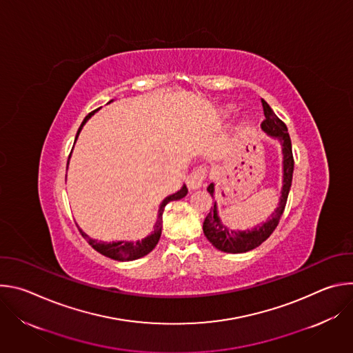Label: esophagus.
<instances>
[{"label":"esophagus","instance_id":"1","mask_svg":"<svg viewBox=\"0 0 353 353\" xmlns=\"http://www.w3.org/2000/svg\"><path fill=\"white\" fill-rule=\"evenodd\" d=\"M205 173L207 170L205 169H196V170H192L187 179H185V183H187V187L190 190H198L201 185H203V181L205 179Z\"/></svg>","mask_w":353,"mask_h":353}]
</instances>
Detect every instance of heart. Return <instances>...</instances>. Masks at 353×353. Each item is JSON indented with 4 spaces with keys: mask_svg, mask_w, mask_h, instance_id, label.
Instances as JSON below:
<instances>
[{
    "mask_svg": "<svg viewBox=\"0 0 353 353\" xmlns=\"http://www.w3.org/2000/svg\"><path fill=\"white\" fill-rule=\"evenodd\" d=\"M232 112V108L230 106H228L226 109H225V113H230Z\"/></svg>",
    "mask_w": 353,
    "mask_h": 353,
    "instance_id": "obj_1",
    "label": "heart"
}]
</instances>
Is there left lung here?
<instances>
[{
    "label": "left lung",
    "mask_w": 353,
    "mask_h": 353,
    "mask_svg": "<svg viewBox=\"0 0 353 353\" xmlns=\"http://www.w3.org/2000/svg\"><path fill=\"white\" fill-rule=\"evenodd\" d=\"M261 103H263L264 116H265V120L261 124V128L270 138L278 141L282 148V190H281L279 204L275 208V211L271 214V218H268L261 225H257L254 228L245 229V230H239V229L232 230L228 226H225L223 222L221 221L218 214V205L215 201L214 208H211L210 214L204 221L203 230L205 237L210 240V243H212L215 248L223 251V253H232V254L245 253V251L253 250L259 247L263 241H265L279 223V219L283 214L286 201H288V194L290 191L293 166H294L290 137L288 134L286 125L278 119V116L274 113V110L270 108V105L264 99H261ZM207 191L214 198L215 184L211 183Z\"/></svg>",
    "instance_id": "left-lung-1"
}]
</instances>
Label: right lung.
<instances>
[{
    "label": "right lung",
    "instance_id": "right-lung-1",
    "mask_svg": "<svg viewBox=\"0 0 353 353\" xmlns=\"http://www.w3.org/2000/svg\"><path fill=\"white\" fill-rule=\"evenodd\" d=\"M112 102H113V100H110L109 103H112ZM96 112H97V110L89 113V114L83 119V121H82V124H81V127H79V130H78V132H77L75 142H77V139H78V137H79L81 130H82L83 125L86 124V121H88ZM70 158H71V155H70ZM67 169H68V166H67ZM187 192H188V190H187L185 184H183L179 191H176V192L168 195V196L162 201L161 205H159V210H158V219H157V223H155V226H154V230L150 232V234H148L146 237H143L142 240H137V241L119 240V241H110V243H108V241H99V240H94V239L89 237L79 226H78V229H79L81 234L83 236V239H86V241L97 251V253L103 254V256H106V257H109V259H112V260H117V261H132V260H138V259H141V257L149 254L150 251H152V250L155 248V245L158 244V241H159V239H161V234H162V215H163V210H165L166 204L170 203V201H177V199L185 196Z\"/></svg>",
    "mask_w": 353,
    "mask_h": 353
}]
</instances>
